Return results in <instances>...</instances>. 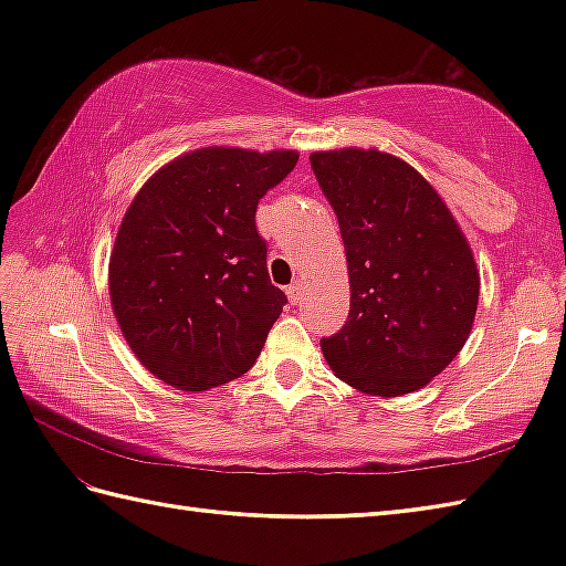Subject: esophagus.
I'll list each match as a JSON object with an SVG mask.
<instances>
[{
    "label": "esophagus",
    "mask_w": 566,
    "mask_h": 566,
    "mask_svg": "<svg viewBox=\"0 0 566 566\" xmlns=\"http://www.w3.org/2000/svg\"><path fill=\"white\" fill-rule=\"evenodd\" d=\"M304 282L302 280H294L290 286H286V296H290V302L292 304H302V298H304Z\"/></svg>",
    "instance_id": "esophagus-1"
}]
</instances>
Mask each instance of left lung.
<instances>
[{
	"mask_svg": "<svg viewBox=\"0 0 566 566\" xmlns=\"http://www.w3.org/2000/svg\"><path fill=\"white\" fill-rule=\"evenodd\" d=\"M311 167L350 274V314L321 340L323 357L365 394L423 389L472 333L479 272L462 228L426 177L389 153L321 150Z\"/></svg>",
	"mask_w": 566,
	"mask_h": 566,
	"instance_id": "8db88e82",
	"label": "left lung"
}]
</instances>
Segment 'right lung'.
I'll use <instances>...</instances> for the list:
<instances>
[{
  "mask_svg": "<svg viewBox=\"0 0 566 566\" xmlns=\"http://www.w3.org/2000/svg\"><path fill=\"white\" fill-rule=\"evenodd\" d=\"M294 150L199 148L160 167L118 226L112 306L150 375L207 391L255 365L286 296L270 282L258 201L294 170Z\"/></svg>",
  "mask_w": 566,
  "mask_h": 566,
  "instance_id": "obj_1",
  "label": "right lung"
}]
</instances>
